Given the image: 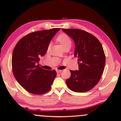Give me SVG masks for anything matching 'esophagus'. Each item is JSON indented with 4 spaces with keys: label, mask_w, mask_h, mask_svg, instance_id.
I'll return each mask as SVG.
<instances>
[{
    "label": "esophagus",
    "mask_w": 121,
    "mask_h": 121,
    "mask_svg": "<svg viewBox=\"0 0 121 121\" xmlns=\"http://www.w3.org/2000/svg\"><path fill=\"white\" fill-rule=\"evenodd\" d=\"M62 72V70H59V69H57L56 70V72L57 73H61V72Z\"/></svg>",
    "instance_id": "34e87169"
}]
</instances>
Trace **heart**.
<instances>
[{"label": "heart", "instance_id": "obj_1", "mask_svg": "<svg viewBox=\"0 0 121 121\" xmlns=\"http://www.w3.org/2000/svg\"><path fill=\"white\" fill-rule=\"evenodd\" d=\"M57 40L61 44L62 48H64L65 47L68 46V45L71 46V39H70V37H69V36L67 35L66 34H61L59 36L57 37ZM51 47H52V43H50L49 45H48V50H49L51 49Z\"/></svg>", "mask_w": 121, "mask_h": 121}]
</instances>
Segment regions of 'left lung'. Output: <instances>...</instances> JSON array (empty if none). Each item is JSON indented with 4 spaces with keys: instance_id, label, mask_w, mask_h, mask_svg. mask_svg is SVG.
Wrapping results in <instances>:
<instances>
[{
    "instance_id": "8db88e82",
    "label": "left lung",
    "mask_w": 121,
    "mask_h": 121,
    "mask_svg": "<svg viewBox=\"0 0 121 121\" xmlns=\"http://www.w3.org/2000/svg\"><path fill=\"white\" fill-rule=\"evenodd\" d=\"M62 30L75 43L74 56L78 58V70H71L66 80L68 87L75 92H86L98 84L105 65V55L99 41L94 36L78 29Z\"/></svg>"
}]
</instances>
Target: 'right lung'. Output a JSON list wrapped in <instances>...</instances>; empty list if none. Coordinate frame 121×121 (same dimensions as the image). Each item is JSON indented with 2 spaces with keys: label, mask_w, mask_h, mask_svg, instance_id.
Masks as SVG:
<instances>
[{
  "label": "right lung",
  "mask_w": 121,
  "mask_h": 121,
  "mask_svg": "<svg viewBox=\"0 0 121 121\" xmlns=\"http://www.w3.org/2000/svg\"><path fill=\"white\" fill-rule=\"evenodd\" d=\"M60 28L30 33L18 41L12 53V68L15 78L29 93L42 94L51 89L56 76L55 70L40 67V57L48 50L53 37Z\"/></svg>",
  "instance_id": "obj_1"
}]
</instances>
